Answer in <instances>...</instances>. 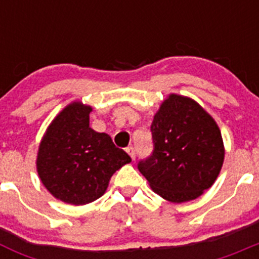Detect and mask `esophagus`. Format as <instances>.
Returning a JSON list of instances; mask_svg holds the SVG:
<instances>
[{
	"label": "esophagus",
	"mask_w": 259,
	"mask_h": 259,
	"mask_svg": "<svg viewBox=\"0 0 259 259\" xmlns=\"http://www.w3.org/2000/svg\"><path fill=\"white\" fill-rule=\"evenodd\" d=\"M127 153L130 154V157L132 158V161H135V158H136V153H135V148L134 146H128L127 149Z\"/></svg>",
	"instance_id": "esophagus-1"
}]
</instances>
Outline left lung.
I'll return each mask as SVG.
<instances>
[{
    "label": "left lung",
    "instance_id": "left-lung-1",
    "mask_svg": "<svg viewBox=\"0 0 259 259\" xmlns=\"http://www.w3.org/2000/svg\"><path fill=\"white\" fill-rule=\"evenodd\" d=\"M154 149L139 162L153 191L170 202L200 197L218 178L224 161L221 130L189 97L170 95L150 125Z\"/></svg>",
    "mask_w": 259,
    "mask_h": 259
}]
</instances>
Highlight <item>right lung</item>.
<instances>
[{"instance_id":"1","label":"right lung","mask_w":259,"mask_h":259,"mask_svg":"<svg viewBox=\"0 0 259 259\" xmlns=\"http://www.w3.org/2000/svg\"><path fill=\"white\" fill-rule=\"evenodd\" d=\"M91 111L88 105L71 102L53 119L38 146L41 182L54 197L71 205L101 197L113 174L131 162L109 135L89 127Z\"/></svg>"}]
</instances>
